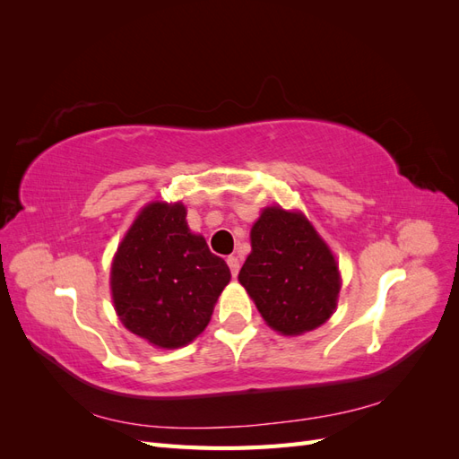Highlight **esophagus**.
<instances>
[{"instance_id": "obj_1", "label": "esophagus", "mask_w": 459, "mask_h": 459, "mask_svg": "<svg viewBox=\"0 0 459 459\" xmlns=\"http://www.w3.org/2000/svg\"><path fill=\"white\" fill-rule=\"evenodd\" d=\"M228 266H230V270H231V275L235 277L239 273V268H241V262H239V258L238 256H228Z\"/></svg>"}]
</instances>
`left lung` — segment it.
Returning <instances> with one entry per match:
<instances>
[{"instance_id": "1", "label": "left lung", "mask_w": 459, "mask_h": 459, "mask_svg": "<svg viewBox=\"0 0 459 459\" xmlns=\"http://www.w3.org/2000/svg\"><path fill=\"white\" fill-rule=\"evenodd\" d=\"M238 280L266 325L285 337L324 325L342 285L335 255L307 214L280 204L260 211Z\"/></svg>"}]
</instances>
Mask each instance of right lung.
Returning a JSON list of instances; mask_svg holds the SVG:
<instances>
[{
  "mask_svg": "<svg viewBox=\"0 0 459 459\" xmlns=\"http://www.w3.org/2000/svg\"><path fill=\"white\" fill-rule=\"evenodd\" d=\"M182 201L147 203L110 262L120 324L162 351L182 349L208 325L231 272L187 226Z\"/></svg>",
  "mask_w": 459,
  "mask_h": 459,
  "instance_id": "add662e5",
  "label": "right lung"
}]
</instances>
